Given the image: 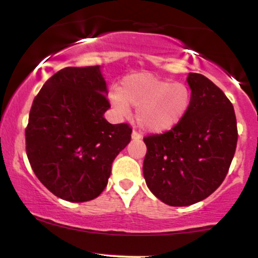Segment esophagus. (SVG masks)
I'll return each mask as SVG.
<instances>
[{"label": "esophagus", "mask_w": 258, "mask_h": 258, "mask_svg": "<svg viewBox=\"0 0 258 258\" xmlns=\"http://www.w3.org/2000/svg\"><path fill=\"white\" fill-rule=\"evenodd\" d=\"M141 138H142V135L138 134L137 131H135V130H134V132H132V140H135V141H140Z\"/></svg>", "instance_id": "1"}]
</instances>
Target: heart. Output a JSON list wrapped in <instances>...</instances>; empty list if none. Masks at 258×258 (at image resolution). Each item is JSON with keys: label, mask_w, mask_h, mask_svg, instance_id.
I'll return each instance as SVG.
<instances>
[{"label": "heart", "mask_w": 258, "mask_h": 258, "mask_svg": "<svg viewBox=\"0 0 258 258\" xmlns=\"http://www.w3.org/2000/svg\"><path fill=\"white\" fill-rule=\"evenodd\" d=\"M191 93L183 83L171 82L152 73H136L126 77L118 93L111 95L112 106L126 115L137 109L136 120L141 128L161 134L174 128L187 114Z\"/></svg>", "instance_id": "obj_1"}]
</instances>
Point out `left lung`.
<instances>
[{"instance_id": "obj_1", "label": "left lung", "mask_w": 258, "mask_h": 258, "mask_svg": "<svg viewBox=\"0 0 258 258\" xmlns=\"http://www.w3.org/2000/svg\"><path fill=\"white\" fill-rule=\"evenodd\" d=\"M191 103L179 124L143 138V175L161 202L194 205L222 185L237 143L233 104L220 88L200 73H189Z\"/></svg>"}]
</instances>
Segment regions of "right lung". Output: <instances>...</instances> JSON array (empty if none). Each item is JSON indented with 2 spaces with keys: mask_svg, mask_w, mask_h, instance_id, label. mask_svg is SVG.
I'll list each match as a JSON object with an SVG mask.
<instances>
[{
  "mask_svg": "<svg viewBox=\"0 0 258 258\" xmlns=\"http://www.w3.org/2000/svg\"><path fill=\"white\" fill-rule=\"evenodd\" d=\"M106 83L99 66L66 67L45 82L33 101L25 149L34 174L69 202L97 198L112 161L131 141L128 123H109Z\"/></svg>",
  "mask_w": 258,
  "mask_h": 258,
  "instance_id": "right-lung-1",
  "label": "right lung"
}]
</instances>
